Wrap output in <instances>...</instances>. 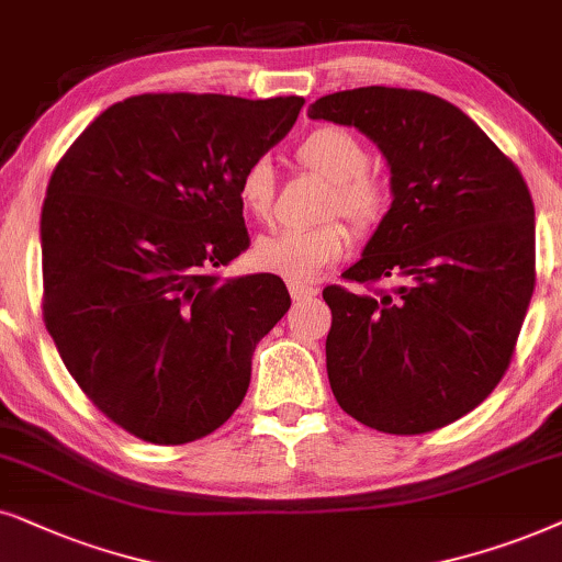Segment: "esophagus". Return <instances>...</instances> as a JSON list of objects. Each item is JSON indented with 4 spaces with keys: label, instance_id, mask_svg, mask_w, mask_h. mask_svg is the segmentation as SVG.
Returning a JSON list of instances; mask_svg holds the SVG:
<instances>
[{
    "label": "esophagus",
    "instance_id": "34e87169",
    "mask_svg": "<svg viewBox=\"0 0 562 562\" xmlns=\"http://www.w3.org/2000/svg\"><path fill=\"white\" fill-rule=\"evenodd\" d=\"M288 290H290V297H293V303L311 301L313 295H318V290H316V288H311V285H301V282H290Z\"/></svg>",
    "mask_w": 562,
    "mask_h": 562
}]
</instances>
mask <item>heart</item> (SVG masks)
Here are the masks:
<instances>
[{"label":"heart","mask_w":562,"mask_h":562,"mask_svg":"<svg viewBox=\"0 0 562 562\" xmlns=\"http://www.w3.org/2000/svg\"><path fill=\"white\" fill-rule=\"evenodd\" d=\"M297 161L326 179L334 190L328 207L341 213L357 228H370L385 213L387 192L375 175H370L368 146L355 133L339 125H324L297 146ZM277 177L272 161L259 156L238 177V203L254 221L272 218ZM349 234L339 221L321 226H288L259 236L251 259L265 272L280 274L290 282H308L336 261L347 249Z\"/></svg>","instance_id":"1"}]
</instances>
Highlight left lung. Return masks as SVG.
Returning <instances> with one entry per match:
<instances>
[{
  "mask_svg": "<svg viewBox=\"0 0 562 562\" xmlns=\"http://www.w3.org/2000/svg\"><path fill=\"white\" fill-rule=\"evenodd\" d=\"M364 133L391 169V211L341 277L398 280L364 295L331 285L334 398L387 434L447 426L504 378L535 290V205L519 169L452 102L359 87L308 108Z\"/></svg>",
  "mask_w": 562,
  "mask_h": 562,
  "instance_id": "1",
  "label": "left lung"
}]
</instances>
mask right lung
Masks as SVG:
<instances>
[{
  "label": "right lung",
  "instance_id": "1",
  "mask_svg": "<svg viewBox=\"0 0 562 562\" xmlns=\"http://www.w3.org/2000/svg\"><path fill=\"white\" fill-rule=\"evenodd\" d=\"M303 97L138 94L87 125L41 213L43 318L87 398L133 437L184 445L241 406L290 308L277 274L226 277L246 246L238 177Z\"/></svg>",
  "mask_w": 562,
  "mask_h": 562
}]
</instances>
